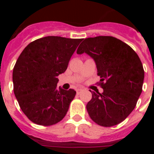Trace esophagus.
Returning a JSON list of instances; mask_svg holds the SVG:
<instances>
[{"mask_svg":"<svg viewBox=\"0 0 154 154\" xmlns=\"http://www.w3.org/2000/svg\"><path fill=\"white\" fill-rule=\"evenodd\" d=\"M82 88H77V90H76V91H77V94H80L81 92H82Z\"/></svg>","mask_w":154,"mask_h":154,"instance_id":"esophagus-1","label":"esophagus"}]
</instances>
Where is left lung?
<instances>
[{
    "mask_svg": "<svg viewBox=\"0 0 154 154\" xmlns=\"http://www.w3.org/2000/svg\"><path fill=\"white\" fill-rule=\"evenodd\" d=\"M83 53L95 61L103 88L102 93L91 92L87 112L99 125H116L132 112L142 92V63L132 48L112 36L85 38L77 50Z\"/></svg>",
    "mask_w": 154,
    "mask_h": 154,
    "instance_id": "obj_1",
    "label": "left lung"
}]
</instances>
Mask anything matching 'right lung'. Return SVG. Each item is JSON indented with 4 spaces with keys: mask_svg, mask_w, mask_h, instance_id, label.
Here are the masks:
<instances>
[{
    "mask_svg": "<svg viewBox=\"0 0 154 154\" xmlns=\"http://www.w3.org/2000/svg\"><path fill=\"white\" fill-rule=\"evenodd\" d=\"M82 40L47 36L29 44L19 56L13 69L14 93L32 122L53 125L66 116L76 91L57 89V76L67 70Z\"/></svg>",
    "mask_w": 154,
    "mask_h": 154,
    "instance_id": "add662e5",
    "label": "right lung"
}]
</instances>
